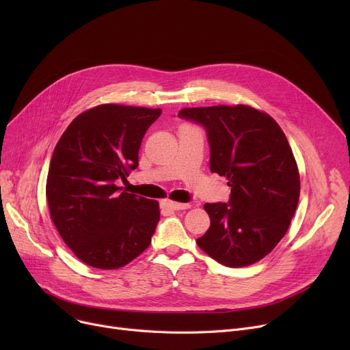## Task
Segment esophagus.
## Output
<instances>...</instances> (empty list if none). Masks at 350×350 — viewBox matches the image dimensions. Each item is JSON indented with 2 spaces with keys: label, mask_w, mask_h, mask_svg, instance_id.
Returning <instances> with one entry per match:
<instances>
[{
  "label": "esophagus",
  "mask_w": 350,
  "mask_h": 350,
  "mask_svg": "<svg viewBox=\"0 0 350 350\" xmlns=\"http://www.w3.org/2000/svg\"><path fill=\"white\" fill-rule=\"evenodd\" d=\"M161 207L163 208H167V210H172V211H178V210H187V208H190V204L174 203V201L165 200V201H163V203H161Z\"/></svg>",
  "instance_id": "obj_1"
}]
</instances>
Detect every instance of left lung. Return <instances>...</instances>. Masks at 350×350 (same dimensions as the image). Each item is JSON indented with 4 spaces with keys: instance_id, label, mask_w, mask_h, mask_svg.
Returning a JSON list of instances; mask_svg holds the SVG:
<instances>
[{
    "instance_id": "1",
    "label": "left lung",
    "mask_w": 350,
    "mask_h": 350,
    "mask_svg": "<svg viewBox=\"0 0 350 350\" xmlns=\"http://www.w3.org/2000/svg\"><path fill=\"white\" fill-rule=\"evenodd\" d=\"M206 129L210 170L227 177L228 203L204 204L210 228L198 247L226 267L262 260L285 235L299 200V173L289 143L269 115L251 106L181 109Z\"/></svg>"
}]
</instances>
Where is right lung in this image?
<instances>
[{
    "label": "right lung",
    "mask_w": 350,
    "mask_h": 350,
    "mask_svg": "<svg viewBox=\"0 0 350 350\" xmlns=\"http://www.w3.org/2000/svg\"><path fill=\"white\" fill-rule=\"evenodd\" d=\"M160 109L99 105L55 146L46 177L51 218L65 244L94 268L116 269L152 243L159 203L116 186L139 165L142 139Z\"/></svg>",
    "instance_id": "right-lung-1"
}]
</instances>
